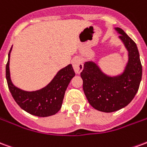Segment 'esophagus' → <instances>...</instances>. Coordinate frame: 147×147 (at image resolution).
Returning a JSON list of instances; mask_svg holds the SVG:
<instances>
[{"label": "esophagus", "instance_id": "1", "mask_svg": "<svg viewBox=\"0 0 147 147\" xmlns=\"http://www.w3.org/2000/svg\"><path fill=\"white\" fill-rule=\"evenodd\" d=\"M72 66L75 71L76 73H80L82 70L84 69V63H83V60L80 57H76L73 59L72 62Z\"/></svg>", "mask_w": 147, "mask_h": 147}]
</instances>
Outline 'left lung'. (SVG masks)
<instances>
[{"instance_id": "1", "label": "left lung", "mask_w": 147, "mask_h": 147, "mask_svg": "<svg viewBox=\"0 0 147 147\" xmlns=\"http://www.w3.org/2000/svg\"><path fill=\"white\" fill-rule=\"evenodd\" d=\"M128 52V61L123 73L110 76L93 61H87L80 73L83 89L88 102L102 112H114L132 101L142 80L141 61L137 45L120 28H115Z\"/></svg>"}]
</instances>
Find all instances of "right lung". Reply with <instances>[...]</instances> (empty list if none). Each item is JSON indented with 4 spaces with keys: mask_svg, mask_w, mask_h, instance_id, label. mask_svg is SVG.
<instances>
[{
    "mask_svg": "<svg viewBox=\"0 0 147 147\" xmlns=\"http://www.w3.org/2000/svg\"><path fill=\"white\" fill-rule=\"evenodd\" d=\"M12 48L6 64V80L14 100L24 111L36 116L48 117L56 114L61 108L67 88L76 75L72 65L68 64L60 69L45 88L37 91H24L16 88L10 78L9 59Z\"/></svg>",
    "mask_w": 147,
    "mask_h": 147,
    "instance_id": "obj_1",
    "label": "right lung"
}]
</instances>
